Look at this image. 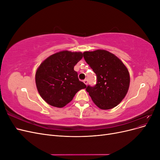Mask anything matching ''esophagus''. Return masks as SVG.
Here are the masks:
<instances>
[{
  "mask_svg": "<svg viewBox=\"0 0 160 160\" xmlns=\"http://www.w3.org/2000/svg\"><path fill=\"white\" fill-rule=\"evenodd\" d=\"M83 82H84V83L87 85H88V79H85V80H83Z\"/></svg>",
  "mask_w": 160,
  "mask_h": 160,
  "instance_id": "34e87169",
  "label": "esophagus"
}]
</instances>
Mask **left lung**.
Segmentation results:
<instances>
[{"instance_id": "left-lung-1", "label": "left lung", "mask_w": 160, "mask_h": 160, "mask_svg": "<svg viewBox=\"0 0 160 160\" xmlns=\"http://www.w3.org/2000/svg\"><path fill=\"white\" fill-rule=\"evenodd\" d=\"M83 57L97 77L94 86L86 87L94 103L101 109L117 106L126 95L129 86V74L118 57L107 51L83 52Z\"/></svg>"}]
</instances>
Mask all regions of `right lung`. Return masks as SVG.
<instances>
[{
  "instance_id": "right-lung-1",
  "label": "right lung",
  "mask_w": 160,
  "mask_h": 160,
  "mask_svg": "<svg viewBox=\"0 0 160 160\" xmlns=\"http://www.w3.org/2000/svg\"><path fill=\"white\" fill-rule=\"evenodd\" d=\"M83 57L81 52L63 51L53 54L43 61L35 75L37 90L46 102L62 108L86 85L79 80L75 65Z\"/></svg>"
}]
</instances>
